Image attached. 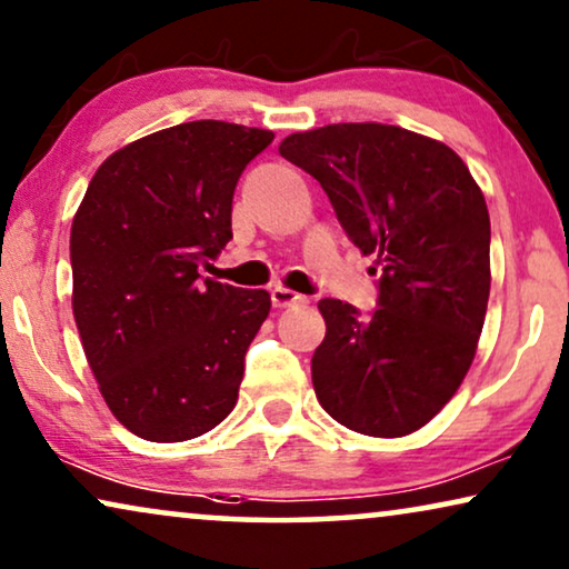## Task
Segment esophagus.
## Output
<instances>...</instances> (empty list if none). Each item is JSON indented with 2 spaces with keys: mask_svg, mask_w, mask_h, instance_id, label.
Instances as JSON below:
<instances>
[{
  "mask_svg": "<svg viewBox=\"0 0 569 569\" xmlns=\"http://www.w3.org/2000/svg\"><path fill=\"white\" fill-rule=\"evenodd\" d=\"M270 301L276 309H286V307H299V305H307V297H301V293L291 291V289H283V286H276V289L270 291Z\"/></svg>",
  "mask_w": 569,
  "mask_h": 569,
  "instance_id": "obj_1",
  "label": "esophagus"
}]
</instances>
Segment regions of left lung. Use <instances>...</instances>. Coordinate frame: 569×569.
<instances>
[{"label": "left lung", "instance_id": "left-lung-1", "mask_svg": "<svg viewBox=\"0 0 569 569\" xmlns=\"http://www.w3.org/2000/svg\"><path fill=\"white\" fill-rule=\"evenodd\" d=\"M278 153L320 181L348 239L375 254L369 317L322 299L312 356L320 406L369 437H406L456 396L487 317L489 210L445 142L403 127L328 124L289 134Z\"/></svg>", "mask_w": 569, "mask_h": 569}]
</instances>
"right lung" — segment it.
<instances>
[{"label": "right lung", "instance_id": "add662e5", "mask_svg": "<svg viewBox=\"0 0 569 569\" xmlns=\"http://www.w3.org/2000/svg\"><path fill=\"white\" fill-rule=\"evenodd\" d=\"M270 130L200 119L98 166L70 233L72 312L121 427L184 442L233 411L270 293L200 278L231 233L241 171Z\"/></svg>", "mask_w": 569, "mask_h": 569}]
</instances>
